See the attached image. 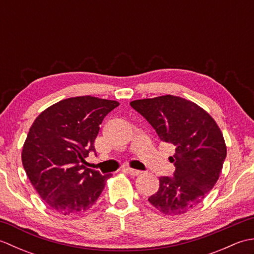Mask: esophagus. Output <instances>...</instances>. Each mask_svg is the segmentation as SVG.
Listing matches in <instances>:
<instances>
[{
  "label": "esophagus",
  "instance_id": "34e87169",
  "mask_svg": "<svg viewBox=\"0 0 254 254\" xmlns=\"http://www.w3.org/2000/svg\"><path fill=\"white\" fill-rule=\"evenodd\" d=\"M128 174H130L131 176H139L142 174V171H139V170H135V169H131V168H127L126 169Z\"/></svg>",
  "mask_w": 254,
  "mask_h": 254
}]
</instances>
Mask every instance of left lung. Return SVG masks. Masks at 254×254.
Returning a JSON list of instances; mask_svg holds the SVG:
<instances>
[{"instance_id":"left-lung-1","label":"left lung","mask_w":254,"mask_h":254,"mask_svg":"<svg viewBox=\"0 0 254 254\" xmlns=\"http://www.w3.org/2000/svg\"><path fill=\"white\" fill-rule=\"evenodd\" d=\"M161 142L174 145V177H160L149 203L166 215H182L201 203L217 182L227 155L217 123L194 102L166 95L130 102Z\"/></svg>"}]
</instances>
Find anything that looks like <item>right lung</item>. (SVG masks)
<instances>
[{
	"label": "right lung",
	"mask_w": 254,
	"mask_h": 254,
	"mask_svg": "<svg viewBox=\"0 0 254 254\" xmlns=\"http://www.w3.org/2000/svg\"><path fill=\"white\" fill-rule=\"evenodd\" d=\"M115 100L73 97L47 108L32 123L21 161L32 187L53 212L74 216L90 208L111 175L83 165Z\"/></svg>",
	"instance_id": "add662e5"
}]
</instances>
